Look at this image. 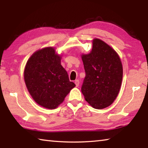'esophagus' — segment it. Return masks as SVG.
Listing matches in <instances>:
<instances>
[{"instance_id": "1", "label": "esophagus", "mask_w": 148, "mask_h": 148, "mask_svg": "<svg viewBox=\"0 0 148 148\" xmlns=\"http://www.w3.org/2000/svg\"><path fill=\"white\" fill-rule=\"evenodd\" d=\"M74 83H75V84H76V87H78V86H79V80H78V79H76V80H75Z\"/></svg>"}]
</instances>
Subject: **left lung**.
<instances>
[{
    "label": "left lung",
    "mask_w": 148,
    "mask_h": 148,
    "mask_svg": "<svg viewBox=\"0 0 148 148\" xmlns=\"http://www.w3.org/2000/svg\"><path fill=\"white\" fill-rule=\"evenodd\" d=\"M81 57L86 71L82 87L85 100L95 109L109 106L121 86L123 66L119 55L106 42L94 38L91 52Z\"/></svg>",
    "instance_id": "obj_1"
}]
</instances>
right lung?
<instances>
[{
    "label": "right lung",
    "mask_w": 148,
    "mask_h": 148,
    "mask_svg": "<svg viewBox=\"0 0 148 148\" xmlns=\"http://www.w3.org/2000/svg\"><path fill=\"white\" fill-rule=\"evenodd\" d=\"M61 59L54 47H44L30 57L25 67L24 80L28 91L34 101L45 108L58 107L76 86L70 82Z\"/></svg>",
    "instance_id": "right-lung-1"
}]
</instances>
